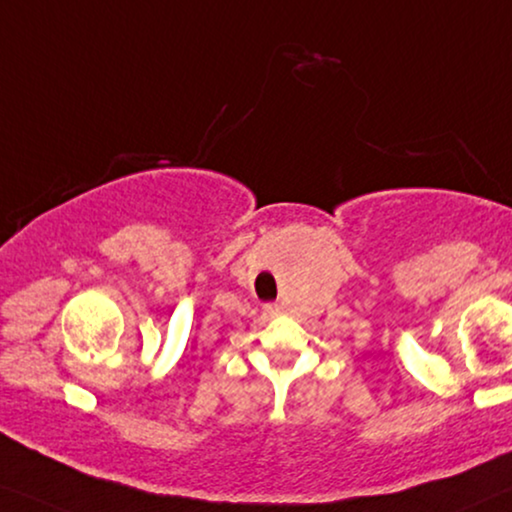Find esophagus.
Wrapping results in <instances>:
<instances>
[{
    "mask_svg": "<svg viewBox=\"0 0 512 512\" xmlns=\"http://www.w3.org/2000/svg\"><path fill=\"white\" fill-rule=\"evenodd\" d=\"M264 312H266V315H269V317H278L280 312H282V308H280L278 303H271V305H266Z\"/></svg>",
    "mask_w": 512,
    "mask_h": 512,
    "instance_id": "esophagus-1",
    "label": "esophagus"
}]
</instances>
